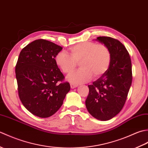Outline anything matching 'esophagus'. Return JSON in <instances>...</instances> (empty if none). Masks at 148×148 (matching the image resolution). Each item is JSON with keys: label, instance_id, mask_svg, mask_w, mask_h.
Wrapping results in <instances>:
<instances>
[{"label": "esophagus", "instance_id": "34e87169", "mask_svg": "<svg viewBox=\"0 0 148 148\" xmlns=\"http://www.w3.org/2000/svg\"><path fill=\"white\" fill-rule=\"evenodd\" d=\"M70 85H71V88H76V87L78 86L77 84H74V83H71L70 84Z\"/></svg>", "mask_w": 148, "mask_h": 148}]
</instances>
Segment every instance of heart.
<instances>
[{"label":"heart","instance_id":"heart-1","mask_svg":"<svg viewBox=\"0 0 148 148\" xmlns=\"http://www.w3.org/2000/svg\"><path fill=\"white\" fill-rule=\"evenodd\" d=\"M71 55L65 51L59 52L55 56V62L61 71L70 74L76 69H81L68 77L72 83H82L104 75L111 62V52L104 44L92 41L82 42L70 48Z\"/></svg>","mask_w":148,"mask_h":148}]
</instances>
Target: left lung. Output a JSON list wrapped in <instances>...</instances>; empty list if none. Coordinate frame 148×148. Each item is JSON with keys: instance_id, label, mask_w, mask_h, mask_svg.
I'll use <instances>...</instances> for the list:
<instances>
[{"instance_id": "8db88e82", "label": "left lung", "mask_w": 148, "mask_h": 148, "mask_svg": "<svg viewBox=\"0 0 148 148\" xmlns=\"http://www.w3.org/2000/svg\"><path fill=\"white\" fill-rule=\"evenodd\" d=\"M97 40L109 47L111 62L106 73L88 85L85 103L94 118L107 121L117 115L126 102L132 81V63L126 48L118 40L106 36Z\"/></svg>"}]
</instances>
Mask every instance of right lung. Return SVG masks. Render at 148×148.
<instances>
[{
	"mask_svg": "<svg viewBox=\"0 0 148 148\" xmlns=\"http://www.w3.org/2000/svg\"><path fill=\"white\" fill-rule=\"evenodd\" d=\"M61 46L37 39L22 49L16 65L18 95L28 111L40 118L54 114L63 104L70 84L55 62Z\"/></svg>",
	"mask_w": 148,
	"mask_h": 148,
	"instance_id": "right-lung-1",
	"label": "right lung"
}]
</instances>
